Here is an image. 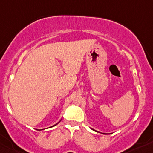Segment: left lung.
I'll list each match as a JSON object with an SVG mask.
<instances>
[{
  "label": "left lung",
  "mask_w": 153,
  "mask_h": 153,
  "mask_svg": "<svg viewBox=\"0 0 153 153\" xmlns=\"http://www.w3.org/2000/svg\"><path fill=\"white\" fill-rule=\"evenodd\" d=\"M93 130H94V129H93ZM94 131H96V130H94ZM96 132H97V131H96Z\"/></svg>",
  "instance_id": "obj_1"
}]
</instances>
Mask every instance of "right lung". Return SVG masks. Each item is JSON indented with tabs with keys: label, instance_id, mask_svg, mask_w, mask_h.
Segmentation results:
<instances>
[{
	"label": "right lung",
	"instance_id": "add662e5",
	"mask_svg": "<svg viewBox=\"0 0 153 153\" xmlns=\"http://www.w3.org/2000/svg\"><path fill=\"white\" fill-rule=\"evenodd\" d=\"M56 124H57V123H56Z\"/></svg>",
	"mask_w": 153,
	"mask_h": 153
}]
</instances>
